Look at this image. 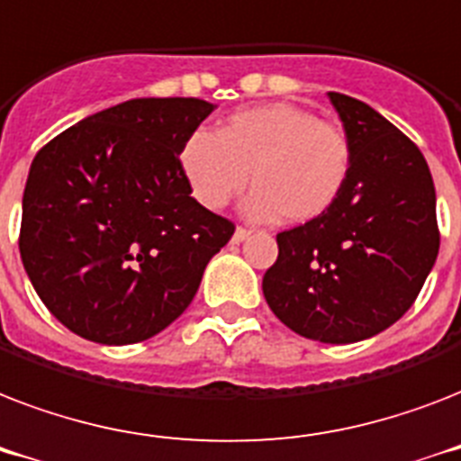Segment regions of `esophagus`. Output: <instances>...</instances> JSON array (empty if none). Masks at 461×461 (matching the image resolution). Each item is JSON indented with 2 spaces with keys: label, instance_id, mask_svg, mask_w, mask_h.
<instances>
[{
  "label": "esophagus",
  "instance_id": "esophagus-1",
  "mask_svg": "<svg viewBox=\"0 0 461 461\" xmlns=\"http://www.w3.org/2000/svg\"><path fill=\"white\" fill-rule=\"evenodd\" d=\"M251 237V230H249V227H237V230H234V237H231V241H234V244H239V241H244V239H249Z\"/></svg>",
  "mask_w": 461,
  "mask_h": 461
}]
</instances>
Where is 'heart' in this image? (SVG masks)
Masks as SVG:
<instances>
[{"label": "heart", "mask_w": 461, "mask_h": 461, "mask_svg": "<svg viewBox=\"0 0 461 461\" xmlns=\"http://www.w3.org/2000/svg\"><path fill=\"white\" fill-rule=\"evenodd\" d=\"M351 165L354 148L342 126L292 103L239 110L215 133H188L179 148L181 176L198 205L222 210L251 176L258 188L246 212L256 220L321 217L342 195Z\"/></svg>", "instance_id": "heart-1"}]
</instances>
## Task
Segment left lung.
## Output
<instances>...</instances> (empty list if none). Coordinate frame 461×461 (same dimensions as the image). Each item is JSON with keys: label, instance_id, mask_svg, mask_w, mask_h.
Wrapping results in <instances>:
<instances>
[{"label": "left lung", "instance_id": "1", "mask_svg": "<svg viewBox=\"0 0 461 461\" xmlns=\"http://www.w3.org/2000/svg\"><path fill=\"white\" fill-rule=\"evenodd\" d=\"M330 103L354 148L351 176L328 212L277 234L263 294L296 335L349 344L411 308L440 231L433 176L414 140L357 97L330 93Z\"/></svg>", "mask_w": 461, "mask_h": 461}]
</instances>
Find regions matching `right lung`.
<instances>
[{
	"label": "right lung",
	"mask_w": 461,
	"mask_h": 461,
	"mask_svg": "<svg viewBox=\"0 0 461 461\" xmlns=\"http://www.w3.org/2000/svg\"><path fill=\"white\" fill-rule=\"evenodd\" d=\"M212 112L195 97H139L40 148L18 249L32 287L71 332L100 344L158 335L194 302L234 222L191 198L179 148Z\"/></svg>",
	"instance_id": "obj_1"
}]
</instances>
